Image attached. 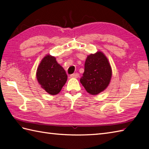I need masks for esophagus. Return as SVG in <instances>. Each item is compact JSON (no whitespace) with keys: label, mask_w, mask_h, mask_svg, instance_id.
Returning <instances> with one entry per match:
<instances>
[{"label":"esophagus","mask_w":149,"mask_h":149,"mask_svg":"<svg viewBox=\"0 0 149 149\" xmlns=\"http://www.w3.org/2000/svg\"><path fill=\"white\" fill-rule=\"evenodd\" d=\"M79 77V74L78 73H75V74H73L70 75V77L72 78H78Z\"/></svg>","instance_id":"obj_1"}]
</instances>
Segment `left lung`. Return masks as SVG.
<instances>
[{
    "instance_id": "1",
    "label": "left lung",
    "mask_w": 149,
    "mask_h": 149,
    "mask_svg": "<svg viewBox=\"0 0 149 149\" xmlns=\"http://www.w3.org/2000/svg\"><path fill=\"white\" fill-rule=\"evenodd\" d=\"M111 77V66L102 52L97 51L87 56L80 82L88 93L95 95L105 90Z\"/></svg>"
}]
</instances>
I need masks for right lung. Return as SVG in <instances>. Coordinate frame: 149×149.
Returning <instances> with one entry per match:
<instances>
[{"instance_id":"1","label":"right lung","mask_w":149,"mask_h":149,"mask_svg":"<svg viewBox=\"0 0 149 149\" xmlns=\"http://www.w3.org/2000/svg\"><path fill=\"white\" fill-rule=\"evenodd\" d=\"M67 75L54 56L46 55L36 70V79L43 89L50 95H57L67 81Z\"/></svg>"}]
</instances>
